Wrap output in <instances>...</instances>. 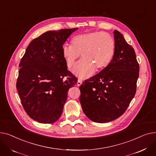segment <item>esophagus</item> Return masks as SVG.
<instances>
[{
    "label": "esophagus",
    "mask_w": 156,
    "mask_h": 156,
    "mask_svg": "<svg viewBox=\"0 0 156 156\" xmlns=\"http://www.w3.org/2000/svg\"><path fill=\"white\" fill-rule=\"evenodd\" d=\"M82 81L80 79H79L78 81H77V86H80L82 84Z\"/></svg>",
    "instance_id": "esophagus-1"
}]
</instances>
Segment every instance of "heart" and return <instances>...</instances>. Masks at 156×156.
<instances>
[{
  "instance_id": "1",
  "label": "heart",
  "mask_w": 156,
  "mask_h": 156,
  "mask_svg": "<svg viewBox=\"0 0 156 156\" xmlns=\"http://www.w3.org/2000/svg\"><path fill=\"white\" fill-rule=\"evenodd\" d=\"M71 44L62 47L63 57L68 68H71L81 55L82 59L73 69V72L81 79L89 77L95 70L99 71L107 67L115 51L112 36L101 31L77 35L72 40Z\"/></svg>"
}]
</instances>
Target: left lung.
Masks as SVG:
<instances>
[{"instance_id": "left-lung-1", "label": "left lung", "mask_w": 156, "mask_h": 156, "mask_svg": "<svg viewBox=\"0 0 156 156\" xmlns=\"http://www.w3.org/2000/svg\"><path fill=\"white\" fill-rule=\"evenodd\" d=\"M115 51L109 65L80 86V103L91 121L107 123L121 116L133 98L139 75L135 50L117 30Z\"/></svg>"}]
</instances>
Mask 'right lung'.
Returning <instances> with one entry per match:
<instances>
[{"label":"right lung","mask_w":156,"mask_h":156,"mask_svg":"<svg viewBox=\"0 0 156 156\" xmlns=\"http://www.w3.org/2000/svg\"><path fill=\"white\" fill-rule=\"evenodd\" d=\"M77 29L44 33L30 43L21 60L16 88L25 112L39 123L58 120L68 90L77 83V77L67 70L62 47Z\"/></svg>","instance_id":"1"}]
</instances>
